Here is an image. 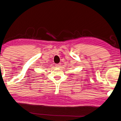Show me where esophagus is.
<instances>
[{
  "label": "esophagus",
  "mask_w": 121,
  "mask_h": 121,
  "mask_svg": "<svg viewBox=\"0 0 121 121\" xmlns=\"http://www.w3.org/2000/svg\"><path fill=\"white\" fill-rule=\"evenodd\" d=\"M61 66V63H58V64L56 65V67L57 68H59Z\"/></svg>",
  "instance_id": "esophagus-1"
}]
</instances>
